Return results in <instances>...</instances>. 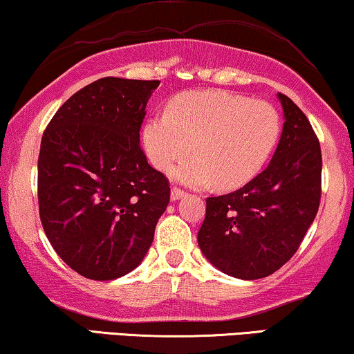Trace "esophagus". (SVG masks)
<instances>
[{
  "label": "esophagus",
  "instance_id": "1",
  "mask_svg": "<svg viewBox=\"0 0 354 354\" xmlns=\"http://www.w3.org/2000/svg\"><path fill=\"white\" fill-rule=\"evenodd\" d=\"M185 196V192L182 190V188H178V187H174L172 190H171V200L172 201H177V200H180V198H183Z\"/></svg>",
  "mask_w": 354,
  "mask_h": 354
}]
</instances>
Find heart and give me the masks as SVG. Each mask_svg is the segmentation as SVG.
Masks as SVG:
<instances>
[{
    "mask_svg": "<svg viewBox=\"0 0 354 354\" xmlns=\"http://www.w3.org/2000/svg\"><path fill=\"white\" fill-rule=\"evenodd\" d=\"M282 133L279 111L268 101L221 90L190 91L176 96L167 114H154L143 127V147L151 164L172 171L190 187L216 182L236 188L254 178L268 162Z\"/></svg>",
    "mask_w": 354,
    "mask_h": 354,
    "instance_id": "heart-1",
    "label": "heart"
}]
</instances>
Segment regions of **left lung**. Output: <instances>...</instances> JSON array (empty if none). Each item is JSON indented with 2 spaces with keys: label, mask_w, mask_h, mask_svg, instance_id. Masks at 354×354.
<instances>
[{
  "label": "left lung",
  "mask_w": 354,
  "mask_h": 354,
  "mask_svg": "<svg viewBox=\"0 0 354 354\" xmlns=\"http://www.w3.org/2000/svg\"><path fill=\"white\" fill-rule=\"evenodd\" d=\"M285 122L272 161L240 190L206 198L198 232L203 254L232 277L274 274L297 253L317 214L322 154L301 109L279 93Z\"/></svg>",
  "instance_id": "obj_1"
}]
</instances>
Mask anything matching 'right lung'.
<instances>
[{"label":"right lung","mask_w":354,"mask_h":354,"mask_svg":"<svg viewBox=\"0 0 354 354\" xmlns=\"http://www.w3.org/2000/svg\"><path fill=\"white\" fill-rule=\"evenodd\" d=\"M159 80L103 77L56 111L41 137L38 209L57 256L91 280L137 268L153 243L171 187L140 147Z\"/></svg>","instance_id":"add662e5"}]
</instances>
